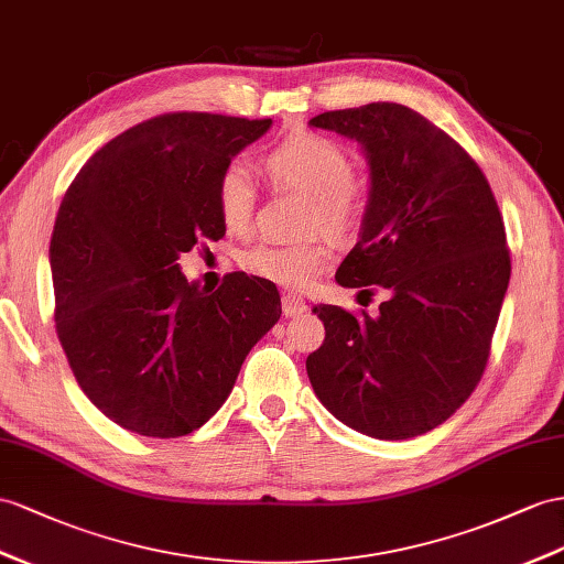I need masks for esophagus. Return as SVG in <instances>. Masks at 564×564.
<instances>
[{"instance_id":"esophagus-1","label":"esophagus","mask_w":564,"mask_h":564,"mask_svg":"<svg viewBox=\"0 0 564 564\" xmlns=\"http://www.w3.org/2000/svg\"><path fill=\"white\" fill-rule=\"evenodd\" d=\"M281 307H283V314H285V316H300V314L307 312V302H305V297H302V295L283 293Z\"/></svg>"}]
</instances>
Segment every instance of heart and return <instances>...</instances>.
<instances>
[{
	"instance_id": "heart-1",
	"label": "heart",
	"mask_w": 564,
	"mask_h": 564,
	"mask_svg": "<svg viewBox=\"0 0 564 564\" xmlns=\"http://www.w3.org/2000/svg\"><path fill=\"white\" fill-rule=\"evenodd\" d=\"M267 178L285 191L307 197L302 228H322L336 240L352 238L365 221L367 199L352 178L350 154L343 144L319 133H293L262 154ZM216 212L234 234L248 230L254 214V181L242 164H228L214 187ZM334 250L326 238L307 236L297 242H259L240 254V267L257 279L302 291L330 264Z\"/></svg>"
}]
</instances>
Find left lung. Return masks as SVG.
<instances>
[{"instance_id":"8db88e82","label":"left lung","mask_w":564,"mask_h":564,"mask_svg":"<svg viewBox=\"0 0 564 564\" xmlns=\"http://www.w3.org/2000/svg\"><path fill=\"white\" fill-rule=\"evenodd\" d=\"M362 144L371 193L345 288L379 285V314L314 307L326 338L307 357L316 398L381 441L414 438L479 386L510 283L502 214L479 164L438 126L395 102L310 121Z\"/></svg>"}]
</instances>
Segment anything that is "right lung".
I'll list each match as a JSON object with an SVG mask.
<instances>
[{
  "label": "right lung",
  "instance_id": "obj_1",
  "mask_svg": "<svg viewBox=\"0 0 564 564\" xmlns=\"http://www.w3.org/2000/svg\"><path fill=\"white\" fill-rule=\"evenodd\" d=\"M269 126L159 113L97 150L62 199L50 242L56 336L93 405L140 436L178 438L209 422L281 319L271 281L234 271L205 293L178 264L224 238L216 178Z\"/></svg>",
  "mask_w": 564,
  "mask_h": 564
}]
</instances>
